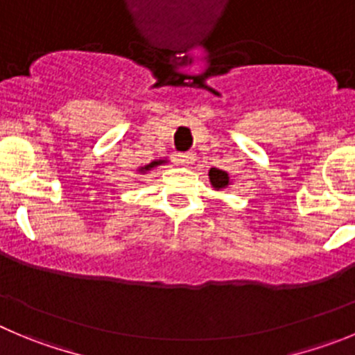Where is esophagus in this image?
I'll return each instance as SVG.
<instances>
[{
	"label": "esophagus",
	"instance_id": "esophagus-1",
	"mask_svg": "<svg viewBox=\"0 0 355 355\" xmlns=\"http://www.w3.org/2000/svg\"><path fill=\"white\" fill-rule=\"evenodd\" d=\"M194 157H196V155H194L193 152H184V154L177 155V161L180 162L182 166H189V164H193L194 162Z\"/></svg>",
	"mask_w": 355,
	"mask_h": 355
}]
</instances>
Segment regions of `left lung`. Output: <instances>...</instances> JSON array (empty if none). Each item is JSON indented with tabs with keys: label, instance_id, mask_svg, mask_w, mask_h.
I'll return each instance as SVG.
<instances>
[{
	"label": "left lung",
	"instance_id": "obj_1",
	"mask_svg": "<svg viewBox=\"0 0 355 355\" xmlns=\"http://www.w3.org/2000/svg\"><path fill=\"white\" fill-rule=\"evenodd\" d=\"M208 177H210V184L214 185V189H226L230 185V177H227L226 171L217 170V168H211L208 171Z\"/></svg>",
	"mask_w": 355,
	"mask_h": 355
}]
</instances>
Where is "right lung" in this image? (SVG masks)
<instances>
[{
    "label": "right lung",
    "mask_w": 355,
    "mask_h": 355,
    "mask_svg": "<svg viewBox=\"0 0 355 355\" xmlns=\"http://www.w3.org/2000/svg\"><path fill=\"white\" fill-rule=\"evenodd\" d=\"M162 162H166V161H162V159H159V161H154V162H150V164H147V166H145V168H141L140 171H148V170H150V168L159 166V164H162Z\"/></svg>",
    "instance_id": "right-lung-1"
}]
</instances>
